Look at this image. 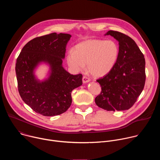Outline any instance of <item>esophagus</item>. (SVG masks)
<instances>
[{
  "mask_svg": "<svg viewBox=\"0 0 160 160\" xmlns=\"http://www.w3.org/2000/svg\"><path fill=\"white\" fill-rule=\"evenodd\" d=\"M82 80H83V83H88L90 81V79L87 77H83V78H82Z\"/></svg>",
  "mask_w": 160,
  "mask_h": 160,
  "instance_id": "1",
  "label": "esophagus"
}]
</instances>
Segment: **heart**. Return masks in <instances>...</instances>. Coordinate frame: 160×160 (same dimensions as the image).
<instances>
[{
    "mask_svg": "<svg viewBox=\"0 0 160 160\" xmlns=\"http://www.w3.org/2000/svg\"><path fill=\"white\" fill-rule=\"evenodd\" d=\"M119 55L117 43L112 40L90 39L78 43L66 56L71 70L80 72L85 69L96 77L108 74L115 67Z\"/></svg>",
    "mask_w": 160,
    "mask_h": 160,
    "instance_id": "b5f03b06",
    "label": "heart"
}]
</instances>
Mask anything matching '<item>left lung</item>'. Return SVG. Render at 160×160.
I'll list each match as a JSON object with an SVG mask.
<instances>
[{"label": "left lung", "mask_w": 160, "mask_h": 160, "mask_svg": "<svg viewBox=\"0 0 160 160\" xmlns=\"http://www.w3.org/2000/svg\"><path fill=\"white\" fill-rule=\"evenodd\" d=\"M104 35H111L118 42L119 55L113 69L97 80L102 91L95 102L107 111L127 110L134 104L144 87V56L130 37L112 30Z\"/></svg>", "instance_id": "left-lung-1"}]
</instances>
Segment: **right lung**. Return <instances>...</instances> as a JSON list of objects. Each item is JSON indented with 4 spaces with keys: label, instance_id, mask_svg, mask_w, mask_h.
<instances>
[{
    "label": "right lung",
    "instance_id": "add662e5",
    "mask_svg": "<svg viewBox=\"0 0 160 160\" xmlns=\"http://www.w3.org/2000/svg\"><path fill=\"white\" fill-rule=\"evenodd\" d=\"M72 35L52 33L37 37L22 49L16 63L19 95L34 111L46 117L61 115L72 102V90L82 85V75H71L62 66ZM42 63L50 66L48 77L40 81L35 70Z\"/></svg>",
    "mask_w": 160,
    "mask_h": 160
}]
</instances>
